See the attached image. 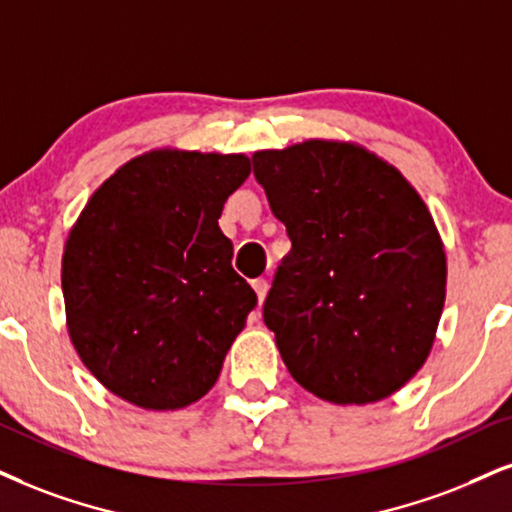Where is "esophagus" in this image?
Listing matches in <instances>:
<instances>
[{
    "instance_id": "esophagus-1",
    "label": "esophagus",
    "mask_w": 512,
    "mask_h": 512,
    "mask_svg": "<svg viewBox=\"0 0 512 512\" xmlns=\"http://www.w3.org/2000/svg\"><path fill=\"white\" fill-rule=\"evenodd\" d=\"M254 292H256V296H258V304H263V299H266V294H268V280H263V277H258V280H254Z\"/></svg>"
}]
</instances>
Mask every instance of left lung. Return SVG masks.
<instances>
[{
	"instance_id": "1",
	"label": "left lung",
	"mask_w": 512,
	"mask_h": 512,
	"mask_svg": "<svg viewBox=\"0 0 512 512\" xmlns=\"http://www.w3.org/2000/svg\"><path fill=\"white\" fill-rule=\"evenodd\" d=\"M287 227L263 320L301 387L339 406L387 399L430 356L446 254L413 185L351 142L308 140L251 156Z\"/></svg>"
}]
</instances>
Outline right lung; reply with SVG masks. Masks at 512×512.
<instances>
[{"instance_id":"add662e5","label":"right lung","mask_w":512,"mask_h":512,"mask_svg":"<svg viewBox=\"0 0 512 512\" xmlns=\"http://www.w3.org/2000/svg\"><path fill=\"white\" fill-rule=\"evenodd\" d=\"M244 154L156 149L92 194L66 239V325L111 394L175 410L213 387L256 294L218 227L249 178Z\"/></svg>"}]
</instances>
